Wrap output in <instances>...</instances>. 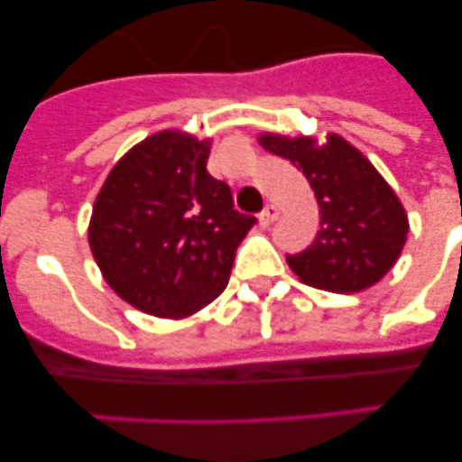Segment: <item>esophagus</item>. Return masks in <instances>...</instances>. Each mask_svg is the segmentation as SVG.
Segmentation results:
<instances>
[{
  "label": "esophagus",
  "mask_w": 462,
  "mask_h": 462,
  "mask_svg": "<svg viewBox=\"0 0 462 462\" xmlns=\"http://www.w3.org/2000/svg\"><path fill=\"white\" fill-rule=\"evenodd\" d=\"M275 219H277V208L275 206H266L263 210H261V215H259L261 226H271Z\"/></svg>",
  "instance_id": "obj_1"
}]
</instances>
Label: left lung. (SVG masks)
Listing matches in <instances>:
<instances>
[{"label": "left lung", "mask_w": 462, "mask_h": 462, "mask_svg": "<svg viewBox=\"0 0 462 462\" xmlns=\"http://www.w3.org/2000/svg\"><path fill=\"white\" fill-rule=\"evenodd\" d=\"M263 150L303 171L319 203L321 228L308 250L287 256L298 280L333 293L377 284L407 243L410 219L393 187L340 134L284 136L261 132Z\"/></svg>", "instance_id": "8db88e82"}]
</instances>
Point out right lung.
<instances>
[{
  "mask_svg": "<svg viewBox=\"0 0 462 462\" xmlns=\"http://www.w3.org/2000/svg\"><path fill=\"white\" fill-rule=\"evenodd\" d=\"M210 138L162 129L126 150L94 199L88 243L108 287L136 310L185 319L226 289L254 217L206 171Z\"/></svg>",
  "mask_w": 462,
  "mask_h": 462,
  "instance_id": "add662e5",
  "label": "right lung"
}]
</instances>
